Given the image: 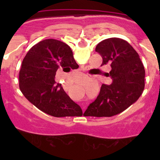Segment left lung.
<instances>
[{
    "label": "left lung",
    "instance_id": "obj_1",
    "mask_svg": "<svg viewBox=\"0 0 160 160\" xmlns=\"http://www.w3.org/2000/svg\"><path fill=\"white\" fill-rule=\"evenodd\" d=\"M95 51L102 58V66H111V71L105 73L111 83L102 85L98 96L83 115L111 117L125 111L140 97L145 87V70L135 49L120 38L102 41Z\"/></svg>",
    "mask_w": 160,
    "mask_h": 160
}]
</instances>
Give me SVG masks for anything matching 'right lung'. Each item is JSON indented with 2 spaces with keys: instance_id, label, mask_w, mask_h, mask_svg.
I'll use <instances>...</instances> for the list:
<instances>
[{
  "instance_id": "obj_1",
  "label": "right lung",
  "mask_w": 160,
  "mask_h": 160,
  "mask_svg": "<svg viewBox=\"0 0 160 160\" xmlns=\"http://www.w3.org/2000/svg\"><path fill=\"white\" fill-rule=\"evenodd\" d=\"M75 63L71 49L64 42L55 39L38 42L23 59L19 73L20 90L31 103L49 115L81 116V107L55 82L58 69L70 71Z\"/></svg>"
}]
</instances>
